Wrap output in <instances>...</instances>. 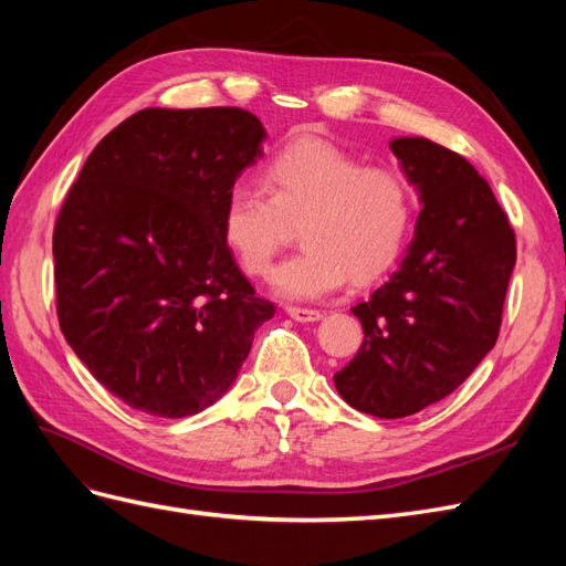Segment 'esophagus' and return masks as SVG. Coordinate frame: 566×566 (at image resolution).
<instances>
[{
	"mask_svg": "<svg viewBox=\"0 0 566 566\" xmlns=\"http://www.w3.org/2000/svg\"><path fill=\"white\" fill-rule=\"evenodd\" d=\"M287 316L295 318L300 323H314V321H321V312L318 310H304V306H287Z\"/></svg>",
	"mask_w": 566,
	"mask_h": 566,
	"instance_id": "esophagus-1",
	"label": "esophagus"
}]
</instances>
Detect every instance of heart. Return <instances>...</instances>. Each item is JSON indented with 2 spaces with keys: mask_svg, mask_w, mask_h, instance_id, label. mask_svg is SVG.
Returning <instances> with one entry per match:
<instances>
[{
  "mask_svg": "<svg viewBox=\"0 0 566 566\" xmlns=\"http://www.w3.org/2000/svg\"><path fill=\"white\" fill-rule=\"evenodd\" d=\"M413 200L389 167H364L347 150L302 134L264 167V188L235 184L221 210V235L252 276L269 273L273 256L300 224L302 252L271 276L285 300H318L352 279L387 271L408 235Z\"/></svg>",
  "mask_w": 566,
  "mask_h": 566,
  "instance_id": "heart-1",
  "label": "heart"
}]
</instances>
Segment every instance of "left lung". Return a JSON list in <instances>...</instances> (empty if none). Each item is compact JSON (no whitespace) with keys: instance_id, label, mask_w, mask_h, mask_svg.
Segmentation results:
<instances>
[{"instance_id":"left-lung-1","label":"left lung","mask_w":566,"mask_h":566,"mask_svg":"<svg viewBox=\"0 0 566 566\" xmlns=\"http://www.w3.org/2000/svg\"><path fill=\"white\" fill-rule=\"evenodd\" d=\"M389 148L422 205L397 271L354 306L364 345L333 375L375 418H406L449 397L493 349L517 248L486 179L422 136Z\"/></svg>"}]
</instances>
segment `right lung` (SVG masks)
<instances>
[{"instance_id": "right-lung-1", "label": "right lung", "mask_w": 566, "mask_h": 566, "mask_svg": "<svg viewBox=\"0 0 566 566\" xmlns=\"http://www.w3.org/2000/svg\"><path fill=\"white\" fill-rule=\"evenodd\" d=\"M264 139L243 108H144L98 142L63 202V337L148 416L186 418L224 397L273 316L221 235L229 188Z\"/></svg>"}]
</instances>
